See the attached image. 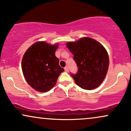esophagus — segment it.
<instances>
[{"mask_svg": "<svg viewBox=\"0 0 131 131\" xmlns=\"http://www.w3.org/2000/svg\"><path fill=\"white\" fill-rule=\"evenodd\" d=\"M64 71H65V72L68 73V67L64 68Z\"/></svg>", "mask_w": 131, "mask_h": 131, "instance_id": "obj_1", "label": "esophagus"}]
</instances>
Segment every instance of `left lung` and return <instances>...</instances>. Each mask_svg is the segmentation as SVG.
<instances>
[{
  "label": "left lung",
  "mask_w": 131,
  "mask_h": 131,
  "mask_svg": "<svg viewBox=\"0 0 131 131\" xmlns=\"http://www.w3.org/2000/svg\"><path fill=\"white\" fill-rule=\"evenodd\" d=\"M74 55L78 67L76 74H71L75 83L85 90L100 86L107 74L109 57L105 48L97 40L88 37H81L66 44Z\"/></svg>",
  "instance_id": "1"
}]
</instances>
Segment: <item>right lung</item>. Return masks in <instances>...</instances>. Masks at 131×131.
<instances>
[{
  "mask_svg": "<svg viewBox=\"0 0 131 131\" xmlns=\"http://www.w3.org/2000/svg\"><path fill=\"white\" fill-rule=\"evenodd\" d=\"M58 43L44 41L34 43L26 51L21 61L24 77L30 86L39 92H46L55 86L64 69L55 56Z\"/></svg>",
  "mask_w": 131,
  "mask_h": 131,
  "instance_id": "obj_1",
  "label": "right lung"
}]
</instances>
